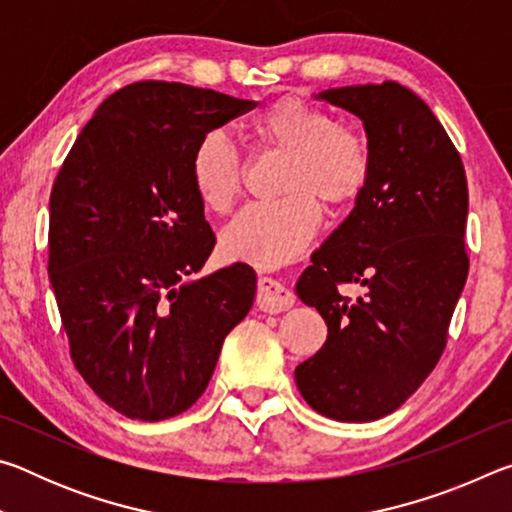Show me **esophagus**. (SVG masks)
Returning <instances> with one entry per match:
<instances>
[{"label": "esophagus", "mask_w": 512, "mask_h": 512, "mask_svg": "<svg viewBox=\"0 0 512 512\" xmlns=\"http://www.w3.org/2000/svg\"><path fill=\"white\" fill-rule=\"evenodd\" d=\"M293 293L284 287L282 282L273 280V277H259L257 282V307L266 311V314H280L293 307Z\"/></svg>", "instance_id": "34e87169"}]
</instances>
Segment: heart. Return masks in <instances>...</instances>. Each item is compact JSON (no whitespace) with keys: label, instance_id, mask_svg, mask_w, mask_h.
<instances>
[{"label":"heart","instance_id":"obj_1","mask_svg":"<svg viewBox=\"0 0 512 512\" xmlns=\"http://www.w3.org/2000/svg\"><path fill=\"white\" fill-rule=\"evenodd\" d=\"M246 131L259 151L284 155L277 192L253 203L221 230V253L235 262L273 268L296 259L320 228V205L345 210L366 192L372 144L366 131L336 121L300 97H282L250 117ZM244 160L221 131L205 133L189 158V180L205 210L223 214L237 201Z\"/></svg>","mask_w":512,"mask_h":512}]
</instances>
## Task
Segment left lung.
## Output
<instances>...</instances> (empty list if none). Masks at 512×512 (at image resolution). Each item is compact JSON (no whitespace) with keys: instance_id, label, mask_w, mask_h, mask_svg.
I'll list each match as a JSON object with an SVG mask.
<instances>
[{"instance_id":"1","label":"left lung","mask_w":512,"mask_h":512,"mask_svg":"<svg viewBox=\"0 0 512 512\" xmlns=\"http://www.w3.org/2000/svg\"><path fill=\"white\" fill-rule=\"evenodd\" d=\"M316 99L363 121L372 176L296 284L327 325L325 345L296 368V384L325 418L370 422L400 409L445 350L470 268L467 180L443 124L404 85H348ZM341 283L364 293L352 301Z\"/></svg>"}]
</instances>
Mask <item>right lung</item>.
<instances>
[{
  "label": "right lung",
  "mask_w": 512,
  "mask_h": 512,
  "mask_svg": "<svg viewBox=\"0 0 512 512\" xmlns=\"http://www.w3.org/2000/svg\"><path fill=\"white\" fill-rule=\"evenodd\" d=\"M255 101L140 81L101 103L49 198V280L76 370L103 402L158 422L205 393L257 275L198 277L214 232L189 180L196 142Z\"/></svg>",
  "instance_id": "obj_1"
}]
</instances>
